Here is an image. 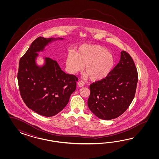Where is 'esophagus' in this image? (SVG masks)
Segmentation results:
<instances>
[{
    "mask_svg": "<svg viewBox=\"0 0 159 159\" xmlns=\"http://www.w3.org/2000/svg\"><path fill=\"white\" fill-rule=\"evenodd\" d=\"M77 85H78V86L81 87H83L84 85V83L83 82H82V81H80V82H78Z\"/></svg>",
    "mask_w": 159,
    "mask_h": 159,
    "instance_id": "esophagus-1",
    "label": "esophagus"
}]
</instances>
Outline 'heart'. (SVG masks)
Masks as SVG:
<instances>
[{
    "label": "heart",
    "instance_id": "1",
    "mask_svg": "<svg viewBox=\"0 0 159 159\" xmlns=\"http://www.w3.org/2000/svg\"><path fill=\"white\" fill-rule=\"evenodd\" d=\"M66 64L67 70L75 75L83 69L84 76L93 81L104 79L111 73L114 65L113 55L107 49L98 45H83L77 48L76 54L67 55Z\"/></svg>",
    "mask_w": 159,
    "mask_h": 159
}]
</instances>
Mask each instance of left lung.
<instances>
[{
    "instance_id": "1",
    "label": "left lung",
    "mask_w": 159,
    "mask_h": 159,
    "mask_svg": "<svg viewBox=\"0 0 159 159\" xmlns=\"http://www.w3.org/2000/svg\"><path fill=\"white\" fill-rule=\"evenodd\" d=\"M138 72L130 55L122 51L119 63L106 79L90 86L87 104L98 118L104 120L122 115L135 97Z\"/></svg>"
}]
</instances>
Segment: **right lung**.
<instances>
[{
  "mask_svg": "<svg viewBox=\"0 0 159 159\" xmlns=\"http://www.w3.org/2000/svg\"><path fill=\"white\" fill-rule=\"evenodd\" d=\"M63 39L39 37L20 60L17 79L21 96L29 108L47 117L62 111L76 90L77 77L64 72L56 61L39 53L50 43ZM39 57L43 59V64H38Z\"/></svg>",
  "mask_w": 159,
  "mask_h": 159,
  "instance_id": "obj_1",
  "label": "right lung"
}]
</instances>
